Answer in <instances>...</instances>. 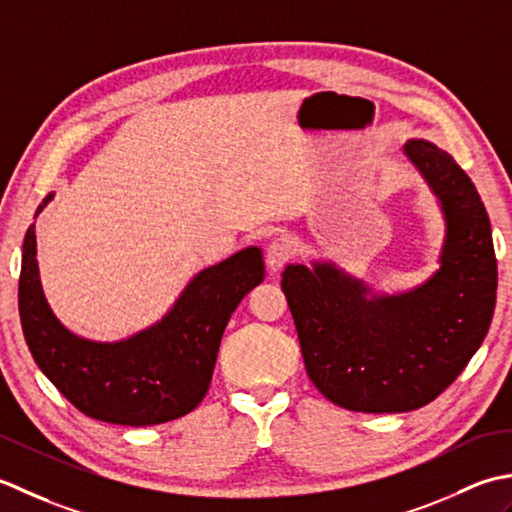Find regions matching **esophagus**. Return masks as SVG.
<instances>
[{"instance_id": "34e87169", "label": "esophagus", "mask_w": 512, "mask_h": 512, "mask_svg": "<svg viewBox=\"0 0 512 512\" xmlns=\"http://www.w3.org/2000/svg\"><path fill=\"white\" fill-rule=\"evenodd\" d=\"M291 258V249L289 245L283 241V238H271L265 249V260L267 267L271 271H278L280 267H285L287 260Z\"/></svg>"}]
</instances>
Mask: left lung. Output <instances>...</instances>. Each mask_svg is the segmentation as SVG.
<instances>
[{"label": "left lung", "mask_w": 512, "mask_h": 512, "mask_svg": "<svg viewBox=\"0 0 512 512\" xmlns=\"http://www.w3.org/2000/svg\"><path fill=\"white\" fill-rule=\"evenodd\" d=\"M404 152L446 216L442 267L429 283L367 300V287L329 265H289L280 283L307 375L349 411L402 413L433 402L473 358L495 311L497 258L473 181L429 141H409Z\"/></svg>", "instance_id": "left-lung-1"}]
</instances>
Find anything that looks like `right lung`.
<instances>
[{"instance_id": "right-lung-1", "label": "right lung", "mask_w": 512, "mask_h": 512, "mask_svg": "<svg viewBox=\"0 0 512 512\" xmlns=\"http://www.w3.org/2000/svg\"><path fill=\"white\" fill-rule=\"evenodd\" d=\"M263 276V254L247 247L203 269L154 327L123 342H90L72 336L50 311L39 283L35 225H30L19 274V318L37 367L75 409L101 422L150 426L176 420L201 404L227 320Z\"/></svg>"}]
</instances>
